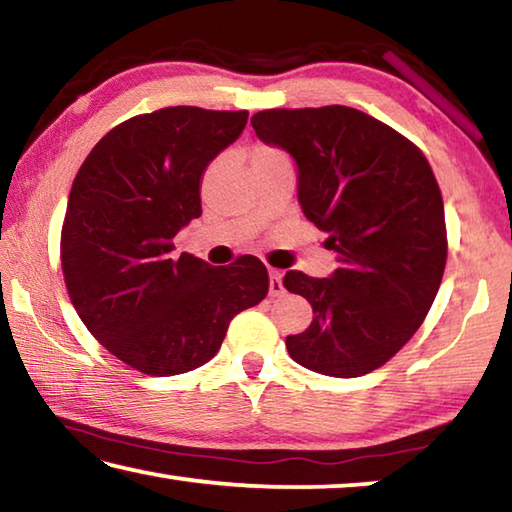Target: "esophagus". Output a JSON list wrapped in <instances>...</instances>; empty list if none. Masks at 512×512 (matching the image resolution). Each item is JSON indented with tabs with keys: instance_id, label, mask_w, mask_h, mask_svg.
Here are the masks:
<instances>
[{
	"instance_id": "34e87169",
	"label": "esophagus",
	"mask_w": 512,
	"mask_h": 512,
	"mask_svg": "<svg viewBox=\"0 0 512 512\" xmlns=\"http://www.w3.org/2000/svg\"><path fill=\"white\" fill-rule=\"evenodd\" d=\"M268 293H271L273 298L282 296V293H284L282 273H280V271H275V268H271V271H268Z\"/></svg>"
}]
</instances>
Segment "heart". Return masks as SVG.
<instances>
[{"label":"heart","instance_id":"heart-1","mask_svg":"<svg viewBox=\"0 0 512 512\" xmlns=\"http://www.w3.org/2000/svg\"><path fill=\"white\" fill-rule=\"evenodd\" d=\"M277 151L271 149V146H259V149L255 151V158L253 160H259V158H268V155H275Z\"/></svg>","mask_w":512,"mask_h":512}]
</instances>
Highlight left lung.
<instances>
[{
	"instance_id": "8db88e82",
	"label": "left lung",
	"mask_w": 512,
	"mask_h": 512,
	"mask_svg": "<svg viewBox=\"0 0 512 512\" xmlns=\"http://www.w3.org/2000/svg\"><path fill=\"white\" fill-rule=\"evenodd\" d=\"M298 167V201L341 266L284 287L314 320L287 336L291 359L320 375L361 377L400 352L427 318L447 262L443 196L427 158L379 119L348 106L275 108L250 119Z\"/></svg>"
}]
</instances>
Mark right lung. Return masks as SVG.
Wrapping results in <instances>:
<instances>
[{
	"instance_id": "right-lung-1",
	"label": "right lung",
	"mask_w": 512,
	"mask_h": 512,
	"mask_svg": "<svg viewBox=\"0 0 512 512\" xmlns=\"http://www.w3.org/2000/svg\"><path fill=\"white\" fill-rule=\"evenodd\" d=\"M246 110L173 106L112 128L76 173L60 264L76 314L103 348L153 377L219 352L230 320L268 293L253 255L210 266L173 255L201 216V178L246 128Z\"/></svg>"
}]
</instances>
